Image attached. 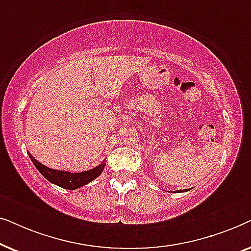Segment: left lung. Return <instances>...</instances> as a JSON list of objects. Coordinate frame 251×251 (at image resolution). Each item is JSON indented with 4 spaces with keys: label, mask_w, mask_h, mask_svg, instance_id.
I'll use <instances>...</instances> for the list:
<instances>
[{
    "label": "left lung",
    "mask_w": 251,
    "mask_h": 251,
    "mask_svg": "<svg viewBox=\"0 0 251 251\" xmlns=\"http://www.w3.org/2000/svg\"><path fill=\"white\" fill-rule=\"evenodd\" d=\"M186 191H188V190H179V191H177V192H186Z\"/></svg>",
    "instance_id": "8db88e82"
}]
</instances>
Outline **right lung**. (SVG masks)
Wrapping results in <instances>:
<instances>
[{"label": "right lung", "mask_w": 251, "mask_h": 251, "mask_svg": "<svg viewBox=\"0 0 251 251\" xmlns=\"http://www.w3.org/2000/svg\"><path fill=\"white\" fill-rule=\"evenodd\" d=\"M28 155L32 160L34 166L36 167V169L40 171V174L46 178L47 180H49L50 183L54 185H58V186L66 188V190H76L78 187L84 186L88 183H90L94 179H96L98 176H100L105 168V162L99 164L94 169H90L88 171H83V173H68V171H61V170H56L51 169V168H48L43 166L42 163H40L35 157Z\"/></svg>", "instance_id": "1"}]
</instances>
